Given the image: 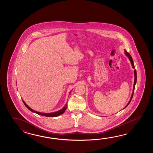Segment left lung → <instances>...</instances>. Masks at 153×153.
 I'll return each mask as SVG.
<instances>
[{
  "label": "left lung",
  "mask_w": 153,
  "mask_h": 153,
  "mask_svg": "<svg viewBox=\"0 0 153 153\" xmlns=\"http://www.w3.org/2000/svg\"><path fill=\"white\" fill-rule=\"evenodd\" d=\"M125 54H126V55L127 56V57H128V59L130 60V61H131V65H132V67H133V68H135V67H134V63H133V59H132V57H131V56L130 55V53H128V52H127L126 50H125ZM134 85H133V92H132V96H131V99H130V101H129V102H128V103L127 104V105L125 107V108L126 107L127 105H128V104H130V102L131 101V100H132V97H133V92H134V88H135V85H136V83L137 81V73L136 71V70H134Z\"/></svg>",
  "instance_id": "obj_1"
}]
</instances>
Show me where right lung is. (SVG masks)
Listing matches in <instances>:
<instances>
[{"instance_id":"1","label":"right lung","mask_w":153,"mask_h":153,"mask_svg":"<svg viewBox=\"0 0 153 153\" xmlns=\"http://www.w3.org/2000/svg\"><path fill=\"white\" fill-rule=\"evenodd\" d=\"M23 102L24 104L25 105V106L29 109V111H32L33 113H35L36 114H38V115H42V116H45V117H58L59 115H61V114H63L65 111L66 109H67V104H66L65 107H64L62 108V109L57 111L53 112V113H40V112H38V111H36L33 110L30 108L27 105V104H26V103L23 101Z\"/></svg>"}]
</instances>
